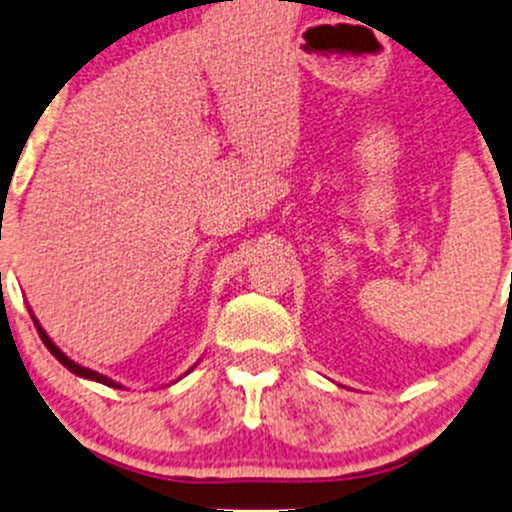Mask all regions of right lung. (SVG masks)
Segmentation results:
<instances>
[{
    "label": "right lung",
    "mask_w": 512,
    "mask_h": 512,
    "mask_svg": "<svg viewBox=\"0 0 512 512\" xmlns=\"http://www.w3.org/2000/svg\"><path fill=\"white\" fill-rule=\"evenodd\" d=\"M33 323H36V328H38V335H41L43 345H46V347H48V350H50V355H53L55 359H58V362H60V364H63V367H67V369H70V372H72V374L82 376V379H92V381H99V384H104V386H111V389H123V386H121V384H116V381H114V379H109V376H104V374L94 372V369H87V367H82V364L72 362V359H70V357H67V355H65V352H63V350H60V347H58V345H55V342H53V340H50V338H48V333H46V330H43V328H41V323H38V320H36V318H33ZM194 367H196V364H194ZM194 367H192V369H194ZM192 369H189V372H192Z\"/></svg>",
    "instance_id": "obj_1"
}]
</instances>
